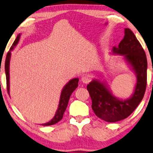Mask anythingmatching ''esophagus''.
I'll return each instance as SVG.
<instances>
[{
    "mask_svg": "<svg viewBox=\"0 0 153 153\" xmlns=\"http://www.w3.org/2000/svg\"><path fill=\"white\" fill-rule=\"evenodd\" d=\"M81 80H82V82L83 83H84V84H88V83L91 82V78L89 75H84V76H83L82 77Z\"/></svg>",
    "mask_w": 153,
    "mask_h": 153,
    "instance_id": "esophagus-1",
    "label": "esophagus"
}]
</instances>
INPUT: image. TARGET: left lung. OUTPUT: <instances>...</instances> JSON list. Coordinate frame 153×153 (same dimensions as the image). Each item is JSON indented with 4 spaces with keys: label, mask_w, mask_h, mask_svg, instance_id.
<instances>
[{
    "label": "left lung",
    "mask_w": 153,
    "mask_h": 153,
    "mask_svg": "<svg viewBox=\"0 0 153 153\" xmlns=\"http://www.w3.org/2000/svg\"><path fill=\"white\" fill-rule=\"evenodd\" d=\"M114 52L123 54L137 75L134 94L127 100H118L103 83L93 80L87 85L92 100L91 108L97 116L105 121L116 122L128 117L142 101L147 86L148 62L146 52L134 33L129 28L125 29V36Z\"/></svg>",
    "instance_id": "8db88e82"
}]
</instances>
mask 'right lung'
Masks as SVG:
<instances>
[{"instance_id": "add662e5", "label": "right lung", "mask_w": 153, "mask_h": 153, "mask_svg": "<svg viewBox=\"0 0 153 153\" xmlns=\"http://www.w3.org/2000/svg\"><path fill=\"white\" fill-rule=\"evenodd\" d=\"M20 35H18L16 40L14 41V42L13 43L12 46L10 48V50L7 52L6 58H5V76H6V85H7V93L9 94V64H10V51L13 50L15 47L16 46L17 44H18L19 39H20ZM78 82H79V79L75 78L69 81L65 85V87H64L63 90H62L61 97H60V100H59V106H58V109L56 111L55 116L52 120H50V122L47 123L42 124V126H52L54 125V124L56 123L59 121L60 120H62V118H63L64 113L67 108L68 103H69V98H70V96L71 94L73 93V91H74L75 89L78 86Z\"/></svg>"}]
</instances>
